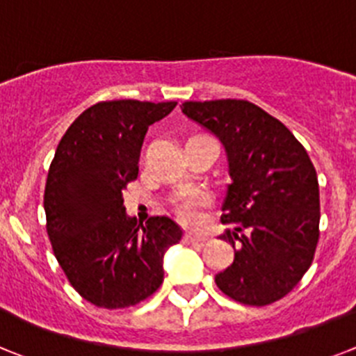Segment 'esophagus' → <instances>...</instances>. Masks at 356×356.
<instances>
[{
	"instance_id": "obj_1",
	"label": "esophagus",
	"mask_w": 356,
	"mask_h": 356,
	"mask_svg": "<svg viewBox=\"0 0 356 356\" xmlns=\"http://www.w3.org/2000/svg\"><path fill=\"white\" fill-rule=\"evenodd\" d=\"M184 241H186V243H206V241H208V237H206V235H199V234H192V232H188V234L184 235Z\"/></svg>"
}]
</instances>
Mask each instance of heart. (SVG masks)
Returning <instances> with one entry per match:
<instances>
[{"mask_svg":"<svg viewBox=\"0 0 356 356\" xmlns=\"http://www.w3.org/2000/svg\"><path fill=\"white\" fill-rule=\"evenodd\" d=\"M210 204V199L201 192H186L177 199L175 210L188 224H197L202 219V210Z\"/></svg>","mask_w":356,"mask_h":356,"instance_id":"heart-1","label":"heart"}]
</instances>
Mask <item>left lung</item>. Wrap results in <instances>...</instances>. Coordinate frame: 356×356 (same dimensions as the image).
Segmentation results:
<instances>
[{
	"instance_id": "left-lung-1",
	"label": "left lung",
	"mask_w": 356,
	"mask_h": 356,
	"mask_svg": "<svg viewBox=\"0 0 356 356\" xmlns=\"http://www.w3.org/2000/svg\"><path fill=\"white\" fill-rule=\"evenodd\" d=\"M184 115L210 130L228 157L219 238L235 250L234 264L215 275L224 295L266 306L298 284L315 257L321 197L315 166L288 128L243 99L186 101Z\"/></svg>"
}]
</instances>
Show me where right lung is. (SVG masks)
<instances>
[{
	"label": "right lung",
	"instance_id": "add662e5",
	"mask_svg": "<svg viewBox=\"0 0 356 356\" xmlns=\"http://www.w3.org/2000/svg\"><path fill=\"white\" fill-rule=\"evenodd\" d=\"M175 101L97 103L72 122L54 155L44 213L54 255L68 282L97 307L136 306L163 284V257L183 237L168 217L137 224L122 204L139 173L148 127Z\"/></svg>",
	"mask_w": 356,
	"mask_h": 356
}]
</instances>
